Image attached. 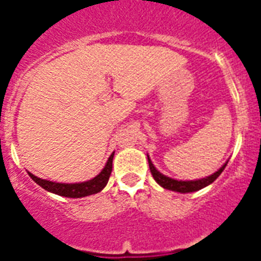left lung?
I'll use <instances>...</instances> for the list:
<instances>
[{
	"label": "left lung",
	"instance_id": "left-lung-1",
	"mask_svg": "<svg viewBox=\"0 0 261 261\" xmlns=\"http://www.w3.org/2000/svg\"><path fill=\"white\" fill-rule=\"evenodd\" d=\"M147 161H149V167H150V172H151V175H153L154 180H155L159 186H162L163 188H166V190L175 191V192H180V193L195 192V191H199V190H201V188H204V187L209 186V184L213 183V181L216 180L217 177L220 176L221 172L225 170L226 165H227V163H225V165H223L222 167L218 170V171H216L213 175H211V176L204 177V179H199V180L183 181V180H175V179H171V177H167V176H165L163 174H161V172H159L158 170L154 167V165L151 163L149 155H147Z\"/></svg>",
	"mask_w": 261,
	"mask_h": 261
}]
</instances>
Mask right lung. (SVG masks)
<instances>
[{
  "label": "right lung",
  "instance_id": "1",
  "mask_svg": "<svg viewBox=\"0 0 261 261\" xmlns=\"http://www.w3.org/2000/svg\"><path fill=\"white\" fill-rule=\"evenodd\" d=\"M112 159H114V153L111 154L108 158L107 163H106L105 168H103L100 174L96 175L91 180L84 181V183H74V184H65V183H55V181L45 180V179H40V177L32 175L29 172L31 179L35 181L36 184L44 188L45 191L52 193H56L59 196H64V197H71V199H78V197H85V196L94 195L98 193L106 187L110 179L111 171H112Z\"/></svg>",
  "mask_w": 261,
  "mask_h": 261
}]
</instances>
